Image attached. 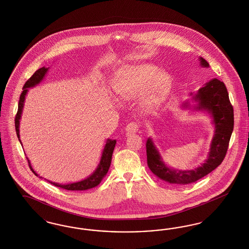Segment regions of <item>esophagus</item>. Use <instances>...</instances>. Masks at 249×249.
<instances>
[{"label": "esophagus", "instance_id": "34e87169", "mask_svg": "<svg viewBox=\"0 0 249 249\" xmlns=\"http://www.w3.org/2000/svg\"><path fill=\"white\" fill-rule=\"evenodd\" d=\"M139 128V124H137L136 122H130V123L127 125V127H126L125 129H126V131L128 133H134V132L138 131Z\"/></svg>", "mask_w": 249, "mask_h": 249}]
</instances>
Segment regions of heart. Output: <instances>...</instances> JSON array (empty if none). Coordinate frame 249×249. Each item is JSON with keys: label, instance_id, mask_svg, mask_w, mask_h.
I'll return each mask as SVG.
<instances>
[{"label": "heart", "instance_id": "1", "mask_svg": "<svg viewBox=\"0 0 249 249\" xmlns=\"http://www.w3.org/2000/svg\"><path fill=\"white\" fill-rule=\"evenodd\" d=\"M171 85V79L167 72L143 64L121 70L115 89L121 99H132L142 94L141 106L144 109L155 110L168 97Z\"/></svg>", "mask_w": 249, "mask_h": 249}]
</instances>
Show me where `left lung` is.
<instances>
[{
  "instance_id": "obj_1",
  "label": "left lung",
  "mask_w": 249,
  "mask_h": 249,
  "mask_svg": "<svg viewBox=\"0 0 249 249\" xmlns=\"http://www.w3.org/2000/svg\"><path fill=\"white\" fill-rule=\"evenodd\" d=\"M200 65L209 68V63L199 57ZM195 105L186 101L181 107L199 112H207L212 119L214 125V135L210 143L208 159L200 167L189 170L171 169L162 160L160 151L155 145L152 138L146 141L147 165L150 170L160 179L171 184H189L208 175L216 169L224 160L229 145L230 138L233 130V108L231 105L229 94L225 84L212 79L207 82L197 92H190Z\"/></svg>"
}]
</instances>
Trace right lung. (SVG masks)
<instances>
[{
  "label": "right lung",
  "instance_id": "obj_1",
  "mask_svg": "<svg viewBox=\"0 0 249 249\" xmlns=\"http://www.w3.org/2000/svg\"><path fill=\"white\" fill-rule=\"evenodd\" d=\"M48 70H49V68H45V67L39 69L30 77L29 80L26 81L25 85L23 86V91L20 95L19 102H18V109L16 119H15L16 131H17V135H18V138L19 140L20 143H22L19 135L20 119H21V116H22V111H23V107H24L26 95H27L30 88L35 87L41 82V80L44 79ZM116 142H117L116 140H107V142H106L105 147H104L103 152H102L99 164H98L97 168L89 175V177H87V178H85L82 180H80V181H77V182L67 183V184H61L58 182H53V181H51L48 179L47 180L56 187H60L62 189L69 190V191H85V190L90 189V188H93V187L97 186L100 182L102 181V179H104V177L107 175V173L109 169L111 160H112V155H113V151L115 148ZM27 160L29 161V165H30V168L32 170V172L36 176H39L36 173V171L32 169L30 160L29 159H27ZM40 178H42V177H40Z\"/></svg>",
  "mask_w": 249,
  "mask_h": 249
}]
</instances>
